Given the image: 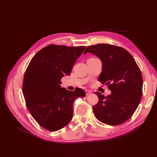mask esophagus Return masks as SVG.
<instances>
[{
    "instance_id": "34e87169",
    "label": "esophagus",
    "mask_w": 157,
    "mask_h": 157,
    "mask_svg": "<svg viewBox=\"0 0 157 157\" xmlns=\"http://www.w3.org/2000/svg\"><path fill=\"white\" fill-rule=\"evenodd\" d=\"M85 92H86V96H89V95H90V94H92L91 91H90V90H86V91H85Z\"/></svg>"
}]
</instances>
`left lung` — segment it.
Wrapping results in <instances>:
<instances>
[{
  "mask_svg": "<svg viewBox=\"0 0 157 157\" xmlns=\"http://www.w3.org/2000/svg\"><path fill=\"white\" fill-rule=\"evenodd\" d=\"M97 56L102 62L98 80L108 85L111 94L96 92L99 100L93 107L95 117L108 125L121 124L133 115L142 96L143 78L132 56L124 48L109 44L90 46L84 50Z\"/></svg>",
  "mask_w": 157,
  "mask_h": 157,
  "instance_id": "obj_1",
  "label": "left lung"
}]
</instances>
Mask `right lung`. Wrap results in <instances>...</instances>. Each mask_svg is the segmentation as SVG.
I'll return each instance as SVG.
<instances>
[{
	"label": "right lung",
	"mask_w": 157,
	"mask_h": 157,
	"mask_svg": "<svg viewBox=\"0 0 157 157\" xmlns=\"http://www.w3.org/2000/svg\"><path fill=\"white\" fill-rule=\"evenodd\" d=\"M85 48L50 44L37 52L25 71L22 86L25 104L33 118L47 130L55 132L67 125L75 99L86 96L81 88L71 92L59 85Z\"/></svg>",
	"instance_id": "obj_1"
}]
</instances>
